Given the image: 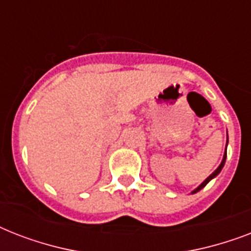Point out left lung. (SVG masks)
<instances>
[{
    "mask_svg": "<svg viewBox=\"0 0 251 251\" xmlns=\"http://www.w3.org/2000/svg\"><path fill=\"white\" fill-rule=\"evenodd\" d=\"M226 145H228V141H226ZM226 153H224V157H223L222 163H220V165H219V167H218V169H216V171H215L214 173H212V175L208 176V177H207V178L204 179V181H203V182L201 183V185H199V186L197 187V189H195V190L191 191V194H194V193H197V191H199V190H201V189H203V187L206 186L207 183L210 182L211 179L215 178V177H216V176H218L219 173H220V172H222L223 167H224V164H226Z\"/></svg>",
    "mask_w": 251,
    "mask_h": 251,
    "instance_id": "left-lung-1",
    "label": "left lung"
}]
</instances>
